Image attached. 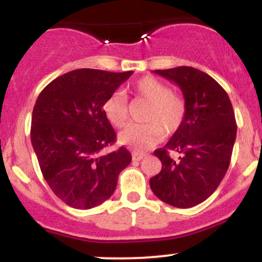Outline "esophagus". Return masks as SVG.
<instances>
[{"instance_id":"34e87169","label":"esophagus","mask_w":262,"mask_h":262,"mask_svg":"<svg viewBox=\"0 0 262 262\" xmlns=\"http://www.w3.org/2000/svg\"><path fill=\"white\" fill-rule=\"evenodd\" d=\"M146 156V154H144V152H133L132 154V158H133L134 161H140L141 159H144Z\"/></svg>"}]
</instances>
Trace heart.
<instances>
[{
    "label": "heart",
    "instance_id": "1",
    "mask_svg": "<svg viewBox=\"0 0 262 262\" xmlns=\"http://www.w3.org/2000/svg\"><path fill=\"white\" fill-rule=\"evenodd\" d=\"M135 97L149 102L145 124L128 125L118 135L119 143L135 150L154 146L166 134L179 130L186 116V102L171 87L152 76H144L133 85ZM103 113L116 128L127 124L129 118L128 102L122 92H114L103 103Z\"/></svg>",
    "mask_w": 262,
    "mask_h": 262
}]
</instances>
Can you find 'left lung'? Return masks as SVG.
<instances>
[{
    "mask_svg": "<svg viewBox=\"0 0 262 262\" xmlns=\"http://www.w3.org/2000/svg\"><path fill=\"white\" fill-rule=\"evenodd\" d=\"M152 73L181 89L186 116L166 145L154 151L162 167L150 179V187L162 202L191 208L217 189L229 167L236 138L233 106L223 87L198 69L179 66ZM171 152H179V159L171 158Z\"/></svg>",
    "mask_w": 262,
    "mask_h": 262,
    "instance_id": "left-lung-1",
    "label": "left lung"
}]
</instances>
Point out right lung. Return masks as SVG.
<instances>
[{
	"label": "right lung",
	"instance_id": "1",
	"mask_svg": "<svg viewBox=\"0 0 262 262\" xmlns=\"http://www.w3.org/2000/svg\"><path fill=\"white\" fill-rule=\"evenodd\" d=\"M132 74L79 69L56 77L38 96L33 149L49 187L73 208L90 209L107 201L130 164L123 146L103 154L117 135L102 107Z\"/></svg>",
	"mask_w": 262,
	"mask_h": 262
}]
</instances>
